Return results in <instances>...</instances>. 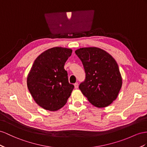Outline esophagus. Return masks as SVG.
<instances>
[{"instance_id":"34e87169","label":"esophagus","mask_w":147,"mask_h":147,"mask_svg":"<svg viewBox=\"0 0 147 147\" xmlns=\"http://www.w3.org/2000/svg\"><path fill=\"white\" fill-rule=\"evenodd\" d=\"M74 88H76V89L78 88V82H76V83H74Z\"/></svg>"}]
</instances>
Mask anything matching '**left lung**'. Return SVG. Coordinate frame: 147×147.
Wrapping results in <instances>:
<instances>
[{
	"mask_svg": "<svg viewBox=\"0 0 147 147\" xmlns=\"http://www.w3.org/2000/svg\"><path fill=\"white\" fill-rule=\"evenodd\" d=\"M83 65L84 81L79 88L93 106H109L118 96L122 80L117 63L106 51L96 47L81 48L75 51Z\"/></svg>",
	"mask_w": 147,
	"mask_h": 147,
	"instance_id": "1",
	"label": "left lung"
}]
</instances>
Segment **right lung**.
Listing matches in <instances>:
<instances>
[{
	"label": "right lung",
	"instance_id": "obj_1",
	"mask_svg": "<svg viewBox=\"0 0 147 147\" xmlns=\"http://www.w3.org/2000/svg\"><path fill=\"white\" fill-rule=\"evenodd\" d=\"M72 50L54 47L45 51L35 60L27 77V86L36 103L50 111L63 107L74 86L68 82L64 66Z\"/></svg>",
	"mask_w": 147,
	"mask_h": 147
}]
</instances>
